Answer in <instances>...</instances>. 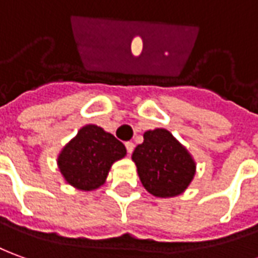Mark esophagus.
I'll use <instances>...</instances> for the list:
<instances>
[{
	"instance_id": "34e87169",
	"label": "esophagus",
	"mask_w": 258,
	"mask_h": 258,
	"mask_svg": "<svg viewBox=\"0 0 258 258\" xmlns=\"http://www.w3.org/2000/svg\"><path fill=\"white\" fill-rule=\"evenodd\" d=\"M125 146H126V150H127V153H129V154H132L133 149H135V145H133L132 142H126Z\"/></svg>"
}]
</instances>
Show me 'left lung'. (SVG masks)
<instances>
[{"label":"left lung","instance_id":"obj_1","mask_svg":"<svg viewBox=\"0 0 258 258\" xmlns=\"http://www.w3.org/2000/svg\"><path fill=\"white\" fill-rule=\"evenodd\" d=\"M143 139L132 154L143 186L160 198L184 192L195 175L192 156L167 129L147 131Z\"/></svg>","mask_w":258,"mask_h":258}]
</instances>
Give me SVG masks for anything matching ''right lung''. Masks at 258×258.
Segmentation results:
<instances>
[{
	"label": "right lung",
	"instance_id": "add662e5",
	"mask_svg": "<svg viewBox=\"0 0 258 258\" xmlns=\"http://www.w3.org/2000/svg\"><path fill=\"white\" fill-rule=\"evenodd\" d=\"M125 156L123 143L113 135L97 125H85L63 147L57 166L70 185L92 191L105 182L112 164Z\"/></svg>",
	"mask_w": 258,
	"mask_h": 258
}]
</instances>
